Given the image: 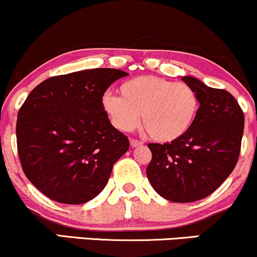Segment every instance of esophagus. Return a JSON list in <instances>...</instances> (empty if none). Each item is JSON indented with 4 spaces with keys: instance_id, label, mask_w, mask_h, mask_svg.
<instances>
[{
    "instance_id": "obj_1",
    "label": "esophagus",
    "mask_w": 257,
    "mask_h": 257,
    "mask_svg": "<svg viewBox=\"0 0 257 257\" xmlns=\"http://www.w3.org/2000/svg\"><path fill=\"white\" fill-rule=\"evenodd\" d=\"M130 143H131V146H132V147H138V146H142V144H143L142 141L135 140V138H132V140L130 141Z\"/></svg>"
}]
</instances>
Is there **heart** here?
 <instances>
[{
	"label": "heart",
	"instance_id": "1",
	"mask_svg": "<svg viewBox=\"0 0 257 257\" xmlns=\"http://www.w3.org/2000/svg\"><path fill=\"white\" fill-rule=\"evenodd\" d=\"M120 97L106 93L102 105L120 131H131L142 114L144 128L158 142H172L188 132L199 109L195 91L183 82L138 76L119 87Z\"/></svg>",
	"mask_w": 257,
	"mask_h": 257
}]
</instances>
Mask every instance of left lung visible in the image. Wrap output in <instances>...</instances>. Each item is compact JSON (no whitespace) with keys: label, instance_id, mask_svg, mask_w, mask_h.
I'll return each mask as SVG.
<instances>
[{"label":"left lung","instance_id":"left-lung-1","mask_svg":"<svg viewBox=\"0 0 257 257\" xmlns=\"http://www.w3.org/2000/svg\"><path fill=\"white\" fill-rule=\"evenodd\" d=\"M182 81L197 93L192 127L178 140L149 143L147 177L154 191L175 203H192L215 192L234 170L240 154L244 113L235 98L192 76Z\"/></svg>","mask_w":257,"mask_h":257}]
</instances>
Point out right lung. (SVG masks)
Here are the masks:
<instances>
[{
    "mask_svg": "<svg viewBox=\"0 0 257 257\" xmlns=\"http://www.w3.org/2000/svg\"><path fill=\"white\" fill-rule=\"evenodd\" d=\"M127 75L81 70L52 76L29 93L18 113L17 146L25 176L46 197L75 205L104 189L130 142L110 123L102 98Z\"/></svg>",
    "mask_w": 257,
    "mask_h": 257,
    "instance_id": "right-lung-1",
    "label": "right lung"
}]
</instances>
